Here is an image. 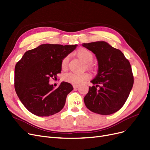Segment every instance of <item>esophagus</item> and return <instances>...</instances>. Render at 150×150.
I'll return each mask as SVG.
<instances>
[{
    "label": "esophagus",
    "mask_w": 150,
    "mask_h": 150,
    "mask_svg": "<svg viewBox=\"0 0 150 150\" xmlns=\"http://www.w3.org/2000/svg\"><path fill=\"white\" fill-rule=\"evenodd\" d=\"M80 86V85H79V84H74L73 85V87H74V89H76V88H78Z\"/></svg>",
    "instance_id": "obj_1"
}]
</instances>
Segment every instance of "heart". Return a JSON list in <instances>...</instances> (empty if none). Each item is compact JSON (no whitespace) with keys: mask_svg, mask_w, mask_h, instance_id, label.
Instances as JSON below:
<instances>
[{"mask_svg":"<svg viewBox=\"0 0 150 150\" xmlns=\"http://www.w3.org/2000/svg\"><path fill=\"white\" fill-rule=\"evenodd\" d=\"M76 55L84 62L88 63L93 60V56L92 53L86 48H80L76 51ZM69 61V56L64 57L61 61V67L62 69H66ZM90 75L88 73H72L70 72L64 76V80L72 84H80L84 81L89 79Z\"/></svg>","mask_w":150,"mask_h":150,"instance_id":"1","label":"heart"}]
</instances>
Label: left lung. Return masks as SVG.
I'll return each mask as SVG.
<instances>
[{
	"mask_svg": "<svg viewBox=\"0 0 150 150\" xmlns=\"http://www.w3.org/2000/svg\"><path fill=\"white\" fill-rule=\"evenodd\" d=\"M82 45L96 55L99 66L97 75L91 81L94 85L89 88L84 97L86 107L91 112L103 115L118 112L133 86L134 76L129 61L120 50L105 42Z\"/></svg>",
	"mask_w": 150,
	"mask_h": 150,
	"instance_id": "8db88e82",
	"label": "left lung"
}]
</instances>
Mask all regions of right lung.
<instances>
[{
	"label": "right lung",
	"mask_w": 150,
	"mask_h": 150,
	"mask_svg": "<svg viewBox=\"0 0 150 150\" xmlns=\"http://www.w3.org/2000/svg\"><path fill=\"white\" fill-rule=\"evenodd\" d=\"M76 46L43 44L25 52L16 63L15 89L19 100L30 113L38 116H49L63 108L73 86L63 81L54 89L49 81L61 73L62 59Z\"/></svg>",
	"instance_id": "right-lung-1"
}]
</instances>
